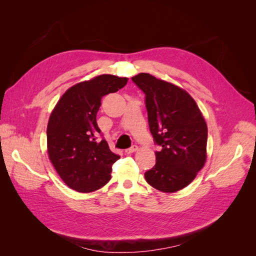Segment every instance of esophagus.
Listing matches in <instances>:
<instances>
[{
	"label": "esophagus",
	"mask_w": 256,
	"mask_h": 256,
	"mask_svg": "<svg viewBox=\"0 0 256 256\" xmlns=\"http://www.w3.org/2000/svg\"><path fill=\"white\" fill-rule=\"evenodd\" d=\"M138 148V145H132L131 147H129V148H127V150H125V152H126V154H132V152H136Z\"/></svg>",
	"instance_id": "34e87169"
}]
</instances>
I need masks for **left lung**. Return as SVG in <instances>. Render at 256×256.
<instances>
[{
	"label": "left lung",
	"mask_w": 256,
	"mask_h": 256,
	"mask_svg": "<svg viewBox=\"0 0 256 256\" xmlns=\"http://www.w3.org/2000/svg\"><path fill=\"white\" fill-rule=\"evenodd\" d=\"M132 81L145 94L150 130L161 148L145 180L154 189L176 192L187 187L205 164V120L194 99L176 85L150 74H138Z\"/></svg>",
	"instance_id": "left-lung-1"
}]
</instances>
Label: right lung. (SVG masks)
Returning <instances> with one entry per match:
<instances>
[{
	"instance_id": "1",
	"label": "right lung",
	"mask_w": 256,
	"mask_h": 256,
	"mask_svg": "<svg viewBox=\"0 0 256 256\" xmlns=\"http://www.w3.org/2000/svg\"><path fill=\"white\" fill-rule=\"evenodd\" d=\"M127 78L102 74L74 85L54 108L47 127L48 154L62 180L78 192L98 190L111 180L112 164L120 154L112 152L102 138L96 115L104 95L127 84Z\"/></svg>"
}]
</instances>
